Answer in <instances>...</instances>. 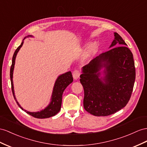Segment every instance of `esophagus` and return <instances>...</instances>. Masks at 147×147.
I'll use <instances>...</instances> for the list:
<instances>
[{
  "instance_id": "1",
  "label": "esophagus",
  "mask_w": 147,
  "mask_h": 147,
  "mask_svg": "<svg viewBox=\"0 0 147 147\" xmlns=\"http://www.w3.org/2000/svg\"><path fill=\"white\" fill-rule=\"evenodd\" d=\"M80 71L78 69L74 70L73 73V78L74 79V80H78V79L80 78Z\"/></svg>"
}]
</instances>
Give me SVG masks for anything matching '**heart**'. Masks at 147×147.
Segmentation results:
<instances>
[{
  "label": "heart",
  "instance_id": "1",
  "mask_svg": "<svg viewBox=\"0 0 147 147\" xmlns=\"http://www.w3.org/2000/svg\"><path fill=\"white\" fill-rule=\"evenodd\" d=\"M96 48L97 45L95 43H92L89 45L87 50H86L85 53L83 55V57H82V59H83L84 61H87V60H88L91 57L92 55L94 53V52L96 51Z\"/></svg>",
  "mask_w": 147,
  "mask_h": 147
}]
</instances>
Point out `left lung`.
<instances>
[{
    "label": "left lung",
    "instance_id": "obj_1",
    "mask_svg": "<svg viewBox=\"0 0 147 147\" xmlns=\"http://www.w3.org/2000/svg\"><path fill=\"white\" fill-rule=\"evenodd\" d=\"M110 50L82 67L84 109L95 116H107L122 109L129 102L135 80L133 54L117 33ZM104 67L103 77L100 78Z\"/></svg>",
    "mask_w": 147,
    "mask_h": 147
}]
</instances>
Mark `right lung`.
<instances>
[{"mask_svg":"<svg viewBox=\"0 0 147 147\" xmlns=\"http://www.w3.org/2000/svg\"><path fill=\"white\" fill-rule=\"evenodd\" d=\"M27 36H32L28 35ZM24 40H23V41H22L21 45L16 49V51L14 52V54L13 55V58H12V66H11V67H10V76L11 86H12V93H13V96L14 97L15 100H16V102L18 104V106L20 107L21 109L23 111H25L28 114L33 116V117H35L37 119H46V118L51 117L54 116L56 114H58L59 111H60V109H61L63 93L64 91H65V89L66 88L67 86L73 81L72 74H71V71H69V72H67L65 74H63L58 76L57 80H56V81L55 82V84L54 86L52 96H51V102H50V104H49L46 108L44 109L43 110L41 111L40 112H28L27 111L24 110V109L20 106V104H18V102H17V100L16 98V96H15L13 80H12L15 61H16V58L17 53L18 52V51H19L20 48L22 47V45H23V44H24Z\"/></svg>","mask_w":147,"mask_h":147,"instance_id":"add662e5","label":"right lung"}]
</instances>
